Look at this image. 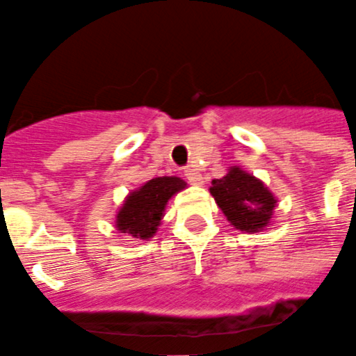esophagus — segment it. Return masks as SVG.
Returning a JSON list of instances; mask_svg holds the SVG:
<instances>
[{
  "mask_svg": "<svg viewBox=\"0 0 356 356\" xmlns=\"http://www.w3.org/2000/svg\"><path fill=\"white\" fill-rule=\"evenodd\" d=\"M184 177L188 179V182H191V184H195V186L203 184L202 174H200V172L196 170V168H193V167L186 168V170H184Z\"/></svg>",
  "mask_w": 356,
  "mask_h": 356,
  "instance_id": "esophagus-1",
  "label": "esophagus"
}]
</instances>
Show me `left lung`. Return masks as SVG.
Wrapping results in <instances>:
<instances>
[{"mask_svg": "<svg viewBox=\"0 0 356 356\" xmlns=\"http://www.w3.org/2000/svg\"><path fill=\"white\" fill-rule=\"evenodd\" d=\"M210 195L231 226L245 233H259L270 226L278 202L261 179L240 167H229L224 177L213 179Z\"/></svg>", "mask_w": 356, "mask_h": 356, "instance_id": "obj_1", "label": "left lung"}]
</instances>
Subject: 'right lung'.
<instances>
[{"mask_svg":"<svg viewBox=\"0 0 356 356\" xmlns=\"http://www.w3.org/2000/svg\"><path fill=\"white\" fill-rule=\"evenodd\" d=\"M186 188L188 184L175 175H163L144 182L123 200L116 212L115 227L137 240H149L161 224L168 200Z\"/></svg>","mask_w":356,"mask_h":356,"instance_id":"right-lung-1","label":"right lung"}]
</instances>
